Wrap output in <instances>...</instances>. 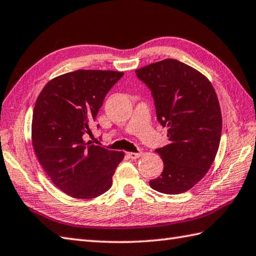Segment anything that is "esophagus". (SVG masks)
I'll return each instance as SVG.
<instances>
[{
  "label": "esophagus",
  "instance_id": "esophagus-1",
  "mask_svg": "<svg viewBox=\"0 0 256 256\" xmlns=\"http://www.w3.org/2000/svg\"><path fill=\"white\" fill-rule=\"evenodd\" d=\"M142 156V152H129L128 153V156L130 158H138Z\"/></svg>",
  "mask_w": 256,
  "mask_h": 256
}]
</instances>
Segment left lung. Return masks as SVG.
Masks as SVG:
<instances>
[{
	"label": "left lung",
	"instance_id": "8db88e82",
	"mask_svg": "<svg viewBox=\"0 0 256 256\" xmlns=\"http://www.w3.org/2000/svg\"><path fill=\"white\" fill-rule=\"evenodd\" d=\"M136 74L151 90L158 120L168 128L170 140L156 150L164 168L150 186L168 195L190 190L207 174L220 144L222 118L212 84L175 59L140 68Z\"/></svg>",
	"mask_w": 256,
	"mask_h": 256
}]
</instances>
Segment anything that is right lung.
<instances>
[{
    "instance_id": "right-lung-1",
    "label": "right lung",
    "mask_w": 256,
    "mask_h": 256,
    "mask_svg": "<svg viewBox=\"0 0 256 256\" xmlns=\"http://www.w3.org/2000/svg\"><path fill=\"white\" fill-rule=\"evenodd\" d=\"M124 76L110 70H78L50 80L32 112V144L44 171L66 195L95 198L112 187L124 152L84 141L108 90Z\"/></svg>"
}]
</instances>
